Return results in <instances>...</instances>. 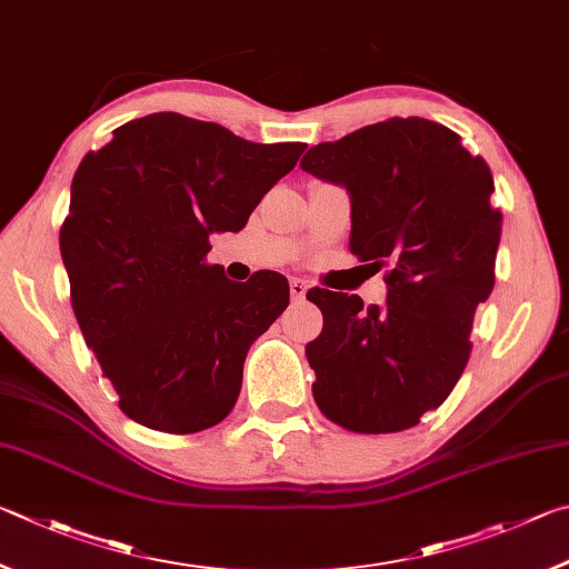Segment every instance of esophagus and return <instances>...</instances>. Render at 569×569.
<instances>
[{
	"instance_id": "34e87169",
	"label": "esophagus",
	"mask_w": 569,
	"mask_h": 569,
	"mask_svg": "<svg viewBox=\"0 0 569 569\" xmlns=\"http://www.w3.org/2000/svg\"><path fill=\"white\" fill-rule=\"evenodd\" d=\"M290 292H292V300H305V295H307V282H305V279H292Z\"/></svg>"
}]
</instances>
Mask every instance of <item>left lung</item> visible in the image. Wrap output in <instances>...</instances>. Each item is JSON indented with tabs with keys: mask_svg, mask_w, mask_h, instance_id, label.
<instances>
[{
	"mask_svg": "<svg viewBox=\"0 0 569 569\" xmlns=\"http://www.w3.org/2000/svg\"><path fill=\"white\" fill-rule=\"evenodd\" d=\"M300 167L352 199L350 252L387 264V302L315 287L325 327L305 347L325 417L362 435L400 432L437 410L470 360L477 305L495 287L502 214L495 182L452 129L392 117L322 142Z\"/></svg>",
	"mask_w": 569,
	"mask_h": 569,
	"instance_id": "1",
	"label": "left lung"
}]
</instances>
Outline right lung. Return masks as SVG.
Returning a JSON list of instances; mask_svg holds the SVG:
<instances>
[{
    "label": "right lung",
    "mask_w": 569,
    "mask_h": 569,
    "mask_svg": "<svg viewBox=\"0 0 569 569\" xmlns=\"http://www.w3.org/2000/svg\"><path fill=\"white\" fill-rule=\"evenodd\" d=\"M112 134L79 164L59 232L72 310L119 410L192 435L232 412L249 347L290 305L279 272L237 284L207 264L209 234L239 232L307 144H257L177 112Z\"/></svg>",
    "instance_id": "obj_1"
}]
</instances>
